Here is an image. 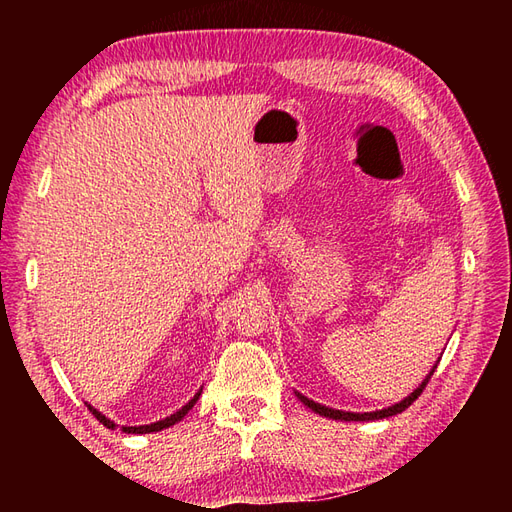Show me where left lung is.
<instances>
[{
    "mask_svg": "<svg viewBox=\"0 0 512 512\" xmlns=\"http://www.w3.org/2000/svg\"><path fill=\"white\" fill-rule=\"evenodd\" d=\"M436 367H438V365H433L429 376L422 380V385H418V389H413L405 400H400V402H396V405H391V407H387V409H380V411H369V413L339 411V409H330V407H325V405H319V402H314V400H310V398H306V396H301V394H297V398L303 402V405L310 407L314 413H319V416H325V418H332V420H347V422H350V420H383V418H389V416H396V413H400V411H405V409L411 405V402L422 394V389L427 387L429 378L433 376V372H436Z\"/></svg>",
    "mask_w": 512,
    "mask_h": 512,
    "instance_id": "left-lung-1",
    "label": "left lung"
}]
</instances>
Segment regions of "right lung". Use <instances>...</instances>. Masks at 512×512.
Returning a JSON list of instances; mask_svg holds the SVG:
<instances>
[{"label": "right lung", "instance_id": "add662e5", "mask_svg": "<svg viewBox=\"0 0 512 512\" xmlns=\"http://www.w3.org/2000/svg\"><path fill=\"white\" fill-rule=\"evenodd\" d=\"M198 398H200V391H198V394H195L180 411L173 413V416H169V418H165V420H158V422H154V424H143V427H123V431H125V433H151V431L167 429V427H171V424H176V422H180L184 416H187L189 409L195 405V402H198ZM88 407H90V405H88ZM90 411H92V416H94L96 420L103 422V427H107V429H114V427H116V424H114L110 418H105L101 411H96L94 407H90Z\"/></svg>", "mask_w": 512, "mask_h": 512}]
</instances>
